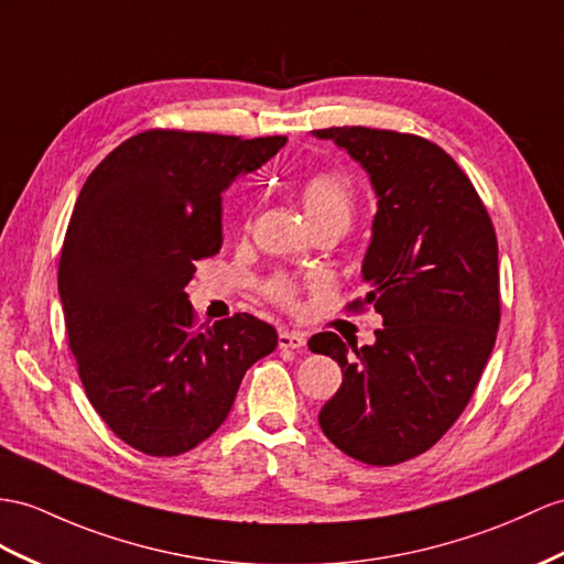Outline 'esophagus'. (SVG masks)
Instances as JSON below:
<instances>
[{"instance_id": "esophagus-1", "label": "esophagus", "mask_w": 564, "mask_h": 564, "mask_svg": "<svg viewBox=\"0 0 564 564\" xmlns=\"http://www.w3.org/2000/svg\"><path fill=\"white\" fill-rule=\"evenodd\" d=\"M278 341H280V349H304L306 335L299 333V329H282Z\"/></svg>"}]
</instances>
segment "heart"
Here are the masks:
<instances>
[{"label": "heart", "mask_w": 564, "mask_h": 564, "mask_svg": "<svg viewBox=\"0 0 564 564\" xmlns=\"http://www.w3.org/2000/svg\"><path fill=\"white\" fill-rule=\"evenodd\" d=\"M301 205H304L311 227L321 223H337L341 227H349L356 198L345 176L335 172H321L308 176L304 186H301ZM268 292L272 299L282 301V304H290L294 299L292 286L284 280L270 282Z\"/></svg>", "instance_id": "b5f03b06"}]
</instances>
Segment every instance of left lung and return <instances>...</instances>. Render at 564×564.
I'll return each mask as SVG.
<instances>
[{
    "mask_svg": "<svg viewBox=\"0 0 564 564\" xmlns=\"http://www.w3.org/2000/svg\"><path fill=\"white\" fill-rule=\"evenodd\" d=\"M366 170L378 198L361 263V306L382 315L376 341L308 339L333 356L341 388L321 409L345 455L390 466L433 447L459 419L500 325L498 239L476 188L443 148L419 135L333 127L313 131Z\"/></svg>",
    "mask_w": 564,
    "mask_h": 564,
    "instance_id": "left-lung-1",
    "label": "left lung"
}]
</instances>
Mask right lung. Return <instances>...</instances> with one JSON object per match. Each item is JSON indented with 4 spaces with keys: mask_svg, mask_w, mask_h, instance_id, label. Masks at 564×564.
Returning <instances> with one entry per match:
<instances>
[{
    "mask_svg": "<svg viewBox=\"0 0 564 564\" xmlns=\"http://www.w3.org/2000/svg\"><path fill=\"white\" fill-rule=\"evenodd\" d=\"M284 143L145 131L80 188L59 260L68 347L95 411L150 457L210 437L246 370L278 347L251 313L196 327L184 286L223 246L225 191Z\"/></svg>",
    "mask_w": 564,
    "mask_h": 564,
    "instance_id": "add662e5",
    "label": "right lung"
}]
</instances>
